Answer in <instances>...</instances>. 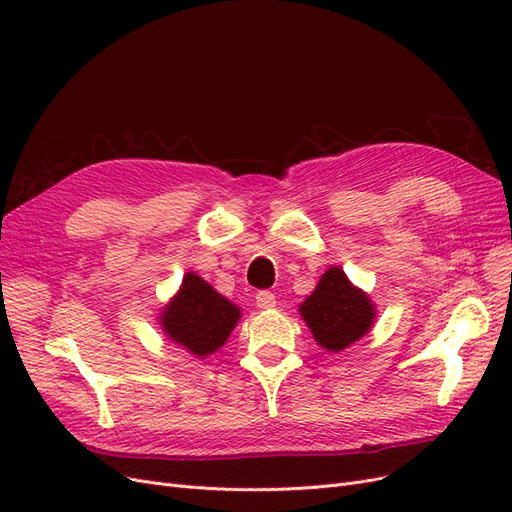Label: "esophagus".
<instances>
[{"label":"esophagus","mask_w":512,"mask_h":512,"mask_svg":"<svg viewBox=\"0 0 512 512\" xmlns=\"http://www.w3.org/2000/svg\"><path fill=\"white\" fill-rule=\"evenodd\" d=\"M275 303H277V301H275V294L269 292V290H262V292L256 294V305H258L260 309H273Z\"/></svg>","instance_id":"esophagus-1"}]
</instances>
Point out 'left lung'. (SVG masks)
I'll return each instance as SVG.
<instances>
[{"instance_id":"8db88e82","label":"left lung","mask_w":512,"mask_h":512,"mask_svg":"<svg viewBox=\"0 0 512 512\" xmlns=\"http://www.w3.org/2000/svg\"><path fill=\"white\" fill-rule=\"evenodd\" d=\"M299 314L320 348L342 352L374 327L376 305L342 269L329 267L314 292L299 305Z\"/></svg>"}]
</instances>
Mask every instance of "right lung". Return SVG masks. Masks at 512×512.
Segmentation results:
<instances>
[{
	"instance_id": "add662e5",
	"label": "right lung",
	"mask_w": 512,
	"mask_h": 512,
	"mask_svg": "<svg viewBox=\"0 0 512 512\" xmlns=\"http://www.w3.org/2000/svg\"><path fill=\"white\" fill-rule=\"evenodd\" d=\"M239 318L241 309L235 303L190 271L175 297L160 309L158 324L170 342L205 359L226 344Z\"/></svg>"
}]
</instances>
